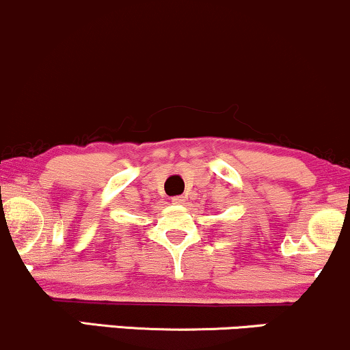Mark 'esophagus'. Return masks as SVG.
Instances as JSON below:
<instances>
[{"label":"esophagus","mask_w":350,"mask_h":350,"mask_svg":"<svg viewBox=\"0 0 350 350\" xmlns=\"http://www.w3.org/2000/svg\"><path fill=\"white\" fill-rule=\"evenodd\" d=\"M172 201H174V204H185L183 196H174V198H172Z\"/></svg>","instance_id":"1"}]
</instances>
